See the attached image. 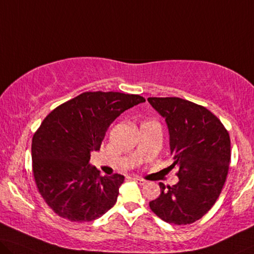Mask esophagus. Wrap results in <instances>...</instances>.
Wrapping results in <instances>:
<instances>
[{"label": "esophagus", "mask_w": 254, "mask_h": 254, "mask_svg": "<svg viewBox=\"0 0 254 254\" xmlns=\"http://www.w3.org/2000/svg\"><path fill=\"white\" fill-rule=\"evenodd\" d=\"M132 180L135 181V183L139 184V185H145L146 184V181L141 179V178H139V177H133V178H132Z\"/></svg>", "instance_id": "obj_1"}]
</instances>
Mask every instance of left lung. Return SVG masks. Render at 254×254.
I'll return each mask as SVG.
<instances>
[{"mask_svg": "<svg viewBox=\"0 0 254 254\" xmlns=\"http://www.w3.org/2000/svg\"><path fill=\"white\" fill-rule=\"evenodd\" d=\"M165 119L178 184L160 183L161 195L150 210L169 224L189 225L206 214L222 190L230 162L228 131L203 106L177 97L148 98Z\"/></svg>", "mask_w": 254, "mask_h": 254, "instance_id": "8db88e82", "label": "left lung"}]
</instances>
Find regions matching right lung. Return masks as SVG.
I'll list each match as a JSON object with an SVG mask.
<instances>
[{
    "mask_svg": "<svg viewBox=\"0 0 254 254\" xmlns=\"http://www.w3.org/2000/svg\"><path fill=\"white\" fill-rule=\"evenodd\" d=\"M138 94L84 92L54 109L32 140L33 175L45 203L69 221L96 220L115 205L124 176L90 166L106 131L124 111L143 103Z\"/></svg>",
    "mask_w": 254,
    "mask_h": 254,
    "instance_id": "right-lung-1",
    "label": "right lung"
}]
</instances>
